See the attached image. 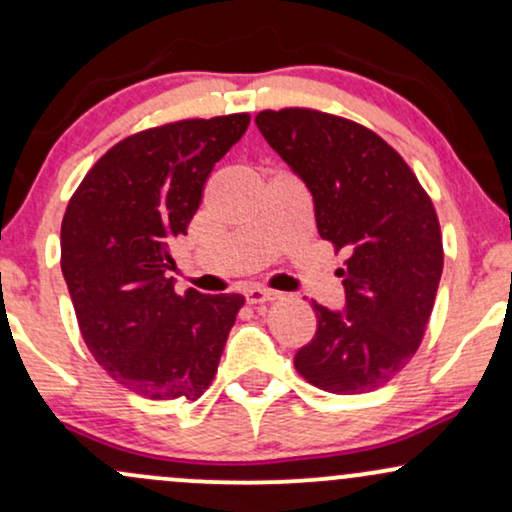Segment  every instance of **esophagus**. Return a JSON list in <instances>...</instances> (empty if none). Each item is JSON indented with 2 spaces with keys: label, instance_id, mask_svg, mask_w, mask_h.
<instances>
[{
  "label": "esophagus",
  "instance_id": "obj_1",
  "mask_svg": "<svg viewBox=\"0 0 512 512\" xmlns=\"http://www.w3.org/2000/svg\"><path fill=\"white\" fill-rule=\"evenodd\" d=\"M276 298H279V293L269 291V289H260V286H255V289L245 291V301H248L250 305L269 303V301H276Z\"/></svg>",
  "mask_w": 512,
  "mask_h": 512
}]
</instances>
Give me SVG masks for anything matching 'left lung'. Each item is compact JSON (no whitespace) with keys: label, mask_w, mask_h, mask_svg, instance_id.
Here are the masks:
<instances>
[{"label":"left lung","mask_w":512,"mask_h":512,"mask_svg":"<svg viewBox=\"0 0 512 512\" xmlns=\"http://www.w3.org/2000/svg\"><path fill=\"white\" fill-rule=\"evenodd\" d=\"M255 122L313 195L320 238L349 252L344 308L313 303L317 330L296 370L334 395L378 390L416 354L436 303L443 238L431 197L358 122L308 108L262 110Z\"/></svg>","instance_id":"obj_1"}]
</instances>
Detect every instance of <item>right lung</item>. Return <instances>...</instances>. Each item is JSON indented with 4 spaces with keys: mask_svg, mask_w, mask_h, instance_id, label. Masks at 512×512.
Returning <instances> with one entry per match:
<instances>
[{
    "mask_svg": "<svg viewBox=\"0 0 512 512\" xmlns=\"http://www.w3.org/2000/svg\"><path fill=\"white\" fill-rule=\"evenodd\" d=\"M248 113L180 120L115 144L62 219V274L98 366L146 399L195 402L214 380L245 298L175 293L170 245L187 236L211 168Z\"/></svg>",
    "mask_w": 512,
    "mask_h": 512,
    "instance_id": "add662e5",
    "label": "right lung"
}]
</instances>
